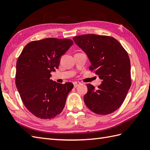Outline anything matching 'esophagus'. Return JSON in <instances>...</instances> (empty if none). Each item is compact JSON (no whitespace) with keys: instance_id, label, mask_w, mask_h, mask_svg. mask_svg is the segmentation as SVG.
<instances>
[{"instance_id":"esophagus-1","label":"esophagus","mask_w":150,"mask_h":150,"mask_svg":"<svg viewBox=\"0 0 150 150\" xmlns=\"http://www.w3.org/2000/svg\"><path fill=\"white\" fill-rule=\"evenodd\" d=\"M80 84V82H74V87H76L78 86H79Z\"/></svg>"}]
</instances>
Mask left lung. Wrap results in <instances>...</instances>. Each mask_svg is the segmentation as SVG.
Returning <instances> with one entry per match:
<instances>
[{
	"instance_id": "left-lung-1",
	"label": "left lung",
	"mask_w": 150,
	"mask_h": 150,
	"mask_svg": "<svg viewBox=\"0 0 150 150\" xmlns=\"http://www.w3.org/2000/svg\"><path fill=\"white\" fill-rule=\"evenodd\" d=\"M91 61V70L102 80L97 89L88 83L83 100L92 112L107 115L117 110L131 86L130 62L127 52L110 36L86 34L73 38Z\"/></svg>"
}]
</instances>
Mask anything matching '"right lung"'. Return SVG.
I'll list each match as a JSON object with an SVG mask.
<instances>
[{
    "instance_id": "right-lung-1",
    "label": "right lung",
    "mask_w": 150,
    "mask_h": 150,
    "mask_svg": "<svg viewBox=\"0 0 150 150\" xmlns=\"http://www.w3.org/2000/svg\"><path fill=\"white\" fill-rule=\"evenodd\" d=\"M74 44L68 38H46L25 45L16 63V86L23 104L42 119H51L62 112L68 93L74 87L50 79L60 59Z\"/></svg>"
}]
</instances>
